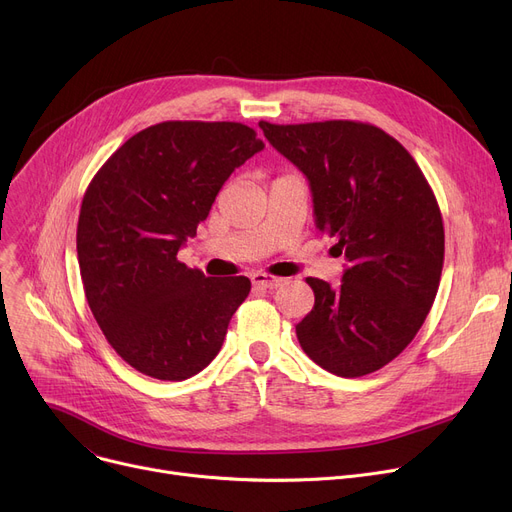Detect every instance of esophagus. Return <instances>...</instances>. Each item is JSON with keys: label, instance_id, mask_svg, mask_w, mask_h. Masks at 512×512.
<instances>
[{"label": "esophagus", "instance_id": "1", "mask_svg": "<svg viewBox=\"0 0 512 512\" xmlns=\"http://www.w3.org/2000/svg\"><path fill=\"white\" fill-rule=\"evenodd\" d=\"M253 284L255 286H259V288H267V290H272V288H278V286H282L284 284V278H276V276H267V274H253Z\"/></svg>", "mask_w": 512, "mask_h": 512}]
</instances>
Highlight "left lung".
<instances>
[{"label": "left lung", "mask_w": 512, "mask_h": 512, "mask_svg": "<svg viewBox=\"0 0 512 512\" xmlns=\"http://www.w3.org/2000/svg\"><path fill=\"white\" fill-rule=\"evenodd\" d=\"M309 180L317 228L348 259L342 284L307 278L315 305L297 324L303 351L340 378H361L411 344L434 305L444 224L413 155L355 120L259 122Z\"/></svg>", "instance_id": "obj_1"}]
</instances>
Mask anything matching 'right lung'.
Returning <instances> with one entry per match:
<instances>
[{
	"instance_id": "right-lung-1",
	"label": "right lung",
	"mask_w": 512,
	"mask_h": 512,
	"mask_svg": "<svg viewBox=\"0 0 512 512\" xmlns=\"http://www.w3.org/2000/svg\"><path fill=\"white\" fill-rule=\"evenodd\" d=\"M263 147L240 122L168 120L130 137L87 186L76 226L85 297L105 340L149 378L205 369L249 297V278H205L176 255Z\"/></svg>"
}]
</instances>
